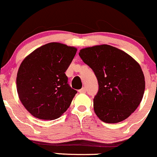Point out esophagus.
Masks as SVG:
<instances>
[{"label": "esophagus", "instance_id": "esophagus-1", "mask_svg": "<svg viewBox=\"0 0 157 157\" xmlns=\"http://www.w3.org/2000/svg\"><path fill=\"white\" fill-rule=\"evenodd\" d=\"M79 92H80V93H86V88L85 87V86H83V88L80 89V90H79Z\"/></svg>", "mask_w": 157, "mask_h": 157}]
</instances>
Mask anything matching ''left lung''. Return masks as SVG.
<instances>
[{
    "instance_id": "1",
    "label": "left lung",
    "mask_w": 157,
    "mask_h": 157,
    "mask_svg": "<svg viewBox=\"0 0 157 157\" xmlns=\"http://www.w3.org/2000/svg\"><path fill=\"white\" fill-rule=\"evenodd\" d=\"M79 55L97 78L99 90L93 99V108L99 119L118 123L128 118L144 93V75L138 63L109 45L83 48Z\"/></svg>"
}]
</instances>
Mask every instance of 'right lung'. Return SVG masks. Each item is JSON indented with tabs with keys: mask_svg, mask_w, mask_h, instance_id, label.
Listing matches in <instances>:
<instances>
[{
	"mask_svg": "<svg viewBox=\"0 0 157 157\" xmlns=\"http://www.w3.org/2000/svg\"><path fill=\"white\" fill-rule=\"evenodd\" d=\"M77 48L51 42L32 52L17 72L19 98L36 118L53 120L69 108L77 90L70 86L65 71Z\"/></svg>",
	"mask_w": 157,
	"mask_h": 157,
	"instance_id": "right-lung-1",
	"label": "right lung"
}]
</instances>
